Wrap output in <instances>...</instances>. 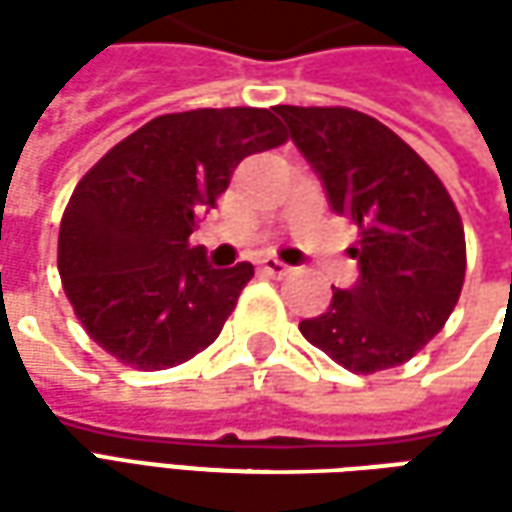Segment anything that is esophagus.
Instances as JSON below:
<instances>
[{
  "label": "esophagus",
  "mask_w": 512,
  "mask_h": 512,
  "mask_svg": "<svg viewBox=\"0 0 512 512\" xmlns=\"http://www.w3.org/2000/svg\"><path fill=\"white\" fill-rule=\"evenodd\" d=\"M259 267L265 270L267 276H287V273H290V265L279 262V259H273V256H265V259H259Z\"/></svg>",
  "instance_id": "1"
}]
</instances>
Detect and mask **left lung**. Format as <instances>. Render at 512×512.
Masks as SVG:
<instances>
[{"label": "left lung", "mask_w": 512, "mask_h": 512, "mask_svg": "<svg viewBox=\"0 0 512 512\" xmlns=\"http://www.w3.org/2000/svg\"><path fill=\"white\" fill-rule=\"evenodd\" d=\"M293 145L322 179L330 210L359 227L356 285L333 293L307 342L353 373L413 359L450 319L464 285V227L422 156L350 108L279 105Z\"/></svg>", "instance_id": "obj_1"}]
</instances>
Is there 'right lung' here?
<instances>
[{
  "label": "right lung",
  "instance_id": "right-lung-1",
  "mask_svg": "<svg viewBox=\"0 0 512 512\" xmlns=\"http://www.w3.org/2000/svg\"><path fill=\"white\" fill-rule=\"evenodd\" d=\"M285 139L276 108L165 113L82 176L59 227V276L93 342L136 370L216 342L253 265L210 267L190 233L245 156Z\"/></svg>",
  "mask_w": 512,
  "mask_h": 512
}]
</instances>
